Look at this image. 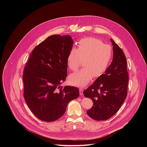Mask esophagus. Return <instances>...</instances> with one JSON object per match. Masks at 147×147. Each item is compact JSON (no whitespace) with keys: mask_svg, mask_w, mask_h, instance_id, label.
<instances>
[{"mask_svg":"<svg viewBox=\"0 0 147 147\" xmlns=\"http://www.w3.org/2000/svg\"><path fill=\"white\" fill-rule=\"evenodd\" d=\"M79 92H80V94L81 95V96H82V95H83V88H80L79 89Z\"/></svg>","mask_w":147,"mask_h":147,"instance_id":"34e87169","label":"esophagus"}]
</instances>
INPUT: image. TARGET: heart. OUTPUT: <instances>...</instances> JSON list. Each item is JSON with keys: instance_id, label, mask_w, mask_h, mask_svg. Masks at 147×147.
<instances>
[{"instance_id": "b5f03b06", "label": "heart", "mask_w": 147, "mask_h": 147, "mask_svg": "<svg viewBox=\"0 0 147 147\" xmlns=\"http://www.w3.org/2000/svg\"><path fill=\"white\" fill-rule=\"evenodd\" d=\"M112 49L110 45L94 37H88L81 39L78 48H72L67 55V63L69 68L76 71L81 66L83 59L84 68L71 75L69 82L77 86H83L92 78L102 75L112 59Z\"/></svg>"}]
</instances>
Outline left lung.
Returning a JSON list of instances; mask_svg holds the SVG:
<instances>
[{"label": "left lung", "mask_w": 147, "mask_h": 147, "mask_svg": "<svg viewBox=\"0 0 147 147\" xmlns=\"http://www.w3.org/2000/svg\"><path fill=\"white\" fill-rule=\"evenodd\" d=\"M113 59L105 73L84 92L93 105L87 114L96 121H105L120 109L127 95L128 74L125 55L119 46L111 39Z\"/></svg>", "instance_id": "8db88e82"}]
</instances>
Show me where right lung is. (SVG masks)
<instances>
[{"instance_id": "add662e5", "label": "right lung", "mask_w": 147, "mask_h": 147, "mask_svg": "<svg viewBox=\"0 0 147 147\" xmlns=\"http://www.w3.org/2000/svg\"><path fill=\"white\" fill-rule=\"evenodd\" d=\"M69 35H52L30 54L23 71L24 97L39 119L53 122L64 114L68 102L79 96L75 86H59L67 76V58L72 47Z\"/></svg>"}]
</instances>
